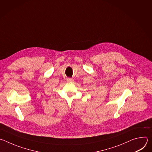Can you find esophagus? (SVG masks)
Returning a JSON list of instances; mask_svg holds the SVG:
<instances>
[{
    "mask_svg": "<svg viewBox=\"0 0 152 152\" xmlns=\"http://www.w3.org/2000/svg\"><path fill=\"white\" fill-rule=\"evenodd\" d=\"M67 82H72L74 81V79H72V78H67Z\"/></svg>",
    "mask_w": 152,
    "mask_h": 152,
    "instance_id": "1",
    "label": "esophagus"
}]
</instances>
